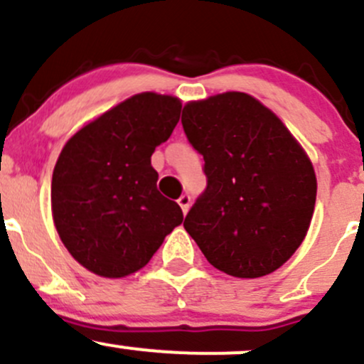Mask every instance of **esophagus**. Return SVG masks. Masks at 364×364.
Here are the masks:
<instances>
[{"instance_id":"1","label":"esophagus","mask_w":364,"mask_h":364,"mask_svg":"<svg viewBox=\"0 0 364 364\" xmlns=\"http://www.w3.org/2000/svg\"><path fill=\"white\" fill-rule=\"evenodd\" d=\"M190 203H192V199H190L188 193H183V196L178 199V204L181 205V209H183V213H185V215H186V213H188Z\"/></svg>"}]
</instances>
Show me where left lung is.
Instances as JSON below:
<instances>
[{"mask_svg":"<svg viewBox=\"0 0 364 364\" xmlns=\"http://www.w3.org/2000/svg\"><path fill=\"white\" fill-rule=\"evenodd\" d=\"M181 123L208 179L183 223L186 232L223 273H273L303 243L314 215L317 179L306 153L247 93L192 102Z\"/></svg>","mask_w":364,"mask_h":364,"instance_id":"obj_1","label":"left lung"}]
</instances>
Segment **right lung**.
<instances>
[{
    "mask_svg": "<svg viewBox=\"0 0 364 364\" xmlns=\"http://www.w3.org/2000/svg\"><path fill=\"white\" fill-rule=\"evenodd\" d=\"M181 114L174 97L141 93L80 128L65 144L50 185L53 218L73 259L105 278L144 267L183 222L156 188V146Z\"/></svg>",
    "mask_w": 364,
    "mask_h": 364,
    "instance_id": "right-lung-1",
    "label": "right lung"
}]
</instances>
